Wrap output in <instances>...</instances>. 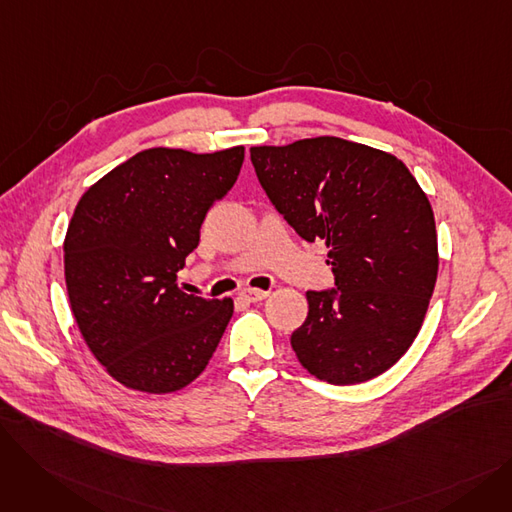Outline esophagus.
<instances>
[{
  "label": "esophagus",
  "instance_id": "34e87169",
  "mask_svg": "<svg viewBox=\"0 0 512 512\" xmlns=\"http://www.w3.org/2000/svg\"><path fill=\"white\" fill-rule=\"evenodd\" d=\"M240 297L249 301V303H259L263 299L270 297V290H259V288H245L240 292Z\"/></svg>",
  "mask_w": 512,
  "mask_h": 512
}]
</instances>
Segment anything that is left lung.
<instances>
[{
  "instance_id": "obj_1",
  "label": "left lung",
  "mask_w": 512,
  "mask_h": 512,
  "mask_svg": "<svg viewBox=\"0 0 512 512\" xmlns=\"http://www.w3.org/2000/svg\"><path fill=\"white\" fill-rule=\"evenodd\" d=\"M257 178L307 242L324 240L336 288L307 292L292 351L317 380L388 371L417 338L438 278L434 209L402 161L338 137L251 147Z\"/></svg>"
}]
</instances>
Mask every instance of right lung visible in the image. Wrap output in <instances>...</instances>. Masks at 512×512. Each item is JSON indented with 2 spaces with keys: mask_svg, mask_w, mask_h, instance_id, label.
<instances>
[{
  "mask_svg": "<svg viewBox=\"0 0 512 512\" xmlns=\"http://www.w3.org/2000/svg\"><path fill=\"white\" fill-rule=\"evenodd\" d=\"M242 159V145L215 153L153 147L80 197L64 238L70 309L93 357L122 386L170 394L213 357L234 303L186 294L176 272Z\"/></svg>",
  "mask_w": 512,
  "mask_h": 512,
  "instance_id": "obj_1",
  "label": "right lung"
}]
</instances>
